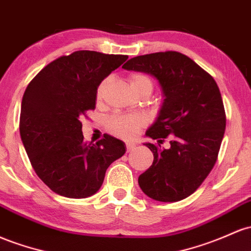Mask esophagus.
Returning <instances> with one entry per match:
<instances>
[{
    "label": "esophagus",
    "mask_w": 251,
    "mask_h": 251,
    "mask_svg": "<svg viewBox=\"0 0 251 251\" xmlns=\"http://www.w3.org/2000/svg\"><path fill=\"white\" fill-rule=\"evenodd\" d=\"M134 149H136V145L134 144H126V151H127V152H131Z\"/></svg>",
    "instance_id": "esophagus-1"
}]
</instances>
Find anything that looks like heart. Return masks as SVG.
<instances>
[{
    "label": "heart",
    "instance_id": "heart-1",
    "mask_svg": "<svg viewBox=\"0 0 251 251\" xmlns=\"http://www.w3.org/2000/svg\"><path fill=\"white\" fill-rule=\"evenodd\" d=\"M128 83L132 92L137 96L143 94L150 95L153 89V84L148 76L143 74H133L128 77ZM109 84V78H104L96 88V102H102L106 94L107 87ZM147 125V119L140 114H114L108 118L106 123L107 131L113 136L124 140H131L136 134Z\"/></svg>",
    "mask_w": 251,
    "mask_h": 251
}]
</instances>
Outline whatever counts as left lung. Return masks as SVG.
<instances>
[{
  "label": "left lung",
  "mask_w": 251,
  "mask_h": 251,
  "mask_svg": "<svg viewBox=\"0 0 251 251\" xmlns=\"http://www.w3.org/2000/svg\"><path fill=\"white\" fill-rule=\"evenodd\" d=\"M123 68L155 76L164 95L158 117L147 131L157 143L145 144L153 162L139 175V187L157 201H180L201 186L218 158L226 126L218 85L194 60L176 51L137 56ZM166 139L170 145L164 149Z\"/></svg>",
  "instance_id": "1"
}]
</instances>
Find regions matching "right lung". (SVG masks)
<instances>
[{
  "mask_svg": "<svg viewBox=\"0 0 251 251\" xmlns=\"http://www.w3.org/2000/svg\"><path fill=\"white\" fill-rule=\"evenodd\" d=\"M127 58L76 51L54 59L27 85L21 140L34 172L56 194L75 199L95 194L107 168L125 153V144L108 134L95 144L85 143L81 118L95 109L100 82Z\"/></svg>",
  "mask_w": 251,
  "mask_h": 251,
  "instance_id": "obj_1",
  "label": "right lung"
}]
</instances>
